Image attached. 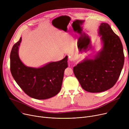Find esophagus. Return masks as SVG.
I'll return each mask as SVG.
<instances>
[{
	"mask_svg": "<svg viewBox=\"0 0 129 129\" xmlns=\"http://www.w3.org/2000/svg\"><path fill=\"white\" fill-rule=\"evenodd\" d=\"M69 59L70 60H73V54H70L69 55Z\"/></svg>",
	"mask_w": 129,
	"mask_h": 129,
	"instance_id": "obj_1",
	"label": "esophagus"
}]
</instances>
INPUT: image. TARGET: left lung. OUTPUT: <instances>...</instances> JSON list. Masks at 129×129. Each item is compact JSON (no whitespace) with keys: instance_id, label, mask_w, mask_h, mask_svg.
I'll list each match as a JSON object with an SVG mask.
<instances>
[{"instance_id":"1","label":"left lung","mask_w":129,"mask_h":129,"mask_svg":"<svg viewBox=\"0 0 129 129\" xmlns=\"http://www.w3.org/2000/svg\"><path fill=\"white\" fill-rule=\"evenodd\" d=\"M103 46L93 58H86L73 68L83 88L90 92L109 89L120 75L124 62L122 44L110 26L101 23L99 27Z\"/></svg>"}]
</instances>
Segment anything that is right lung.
I'll use <instances>...</instances> for the list:
<instances>
[{"label": "right lung", "instance_id": "add662e5", "mask_svg": "<svg viewBox=\"0 0 129 129\" xmlns=\"http://www.w3.org/2000/svg\"><path fill=\"white\" fill-rule=\"evenodd\" d=\"M13 45L10 53V71L13 78L23 91L36 99L50 98L60 91L64 72L68 66L67 56L58 62L33 68L24 65L18 55L19 46L21 42Z\"/></svg>", "mask_w": 129, "mask_h": 129}]
</instances>
